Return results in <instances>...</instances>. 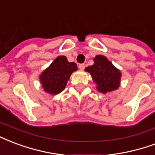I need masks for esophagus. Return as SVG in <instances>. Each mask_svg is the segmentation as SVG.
<instances>
[{
	"label": "esophagus",
	"mask_w": 155,
	"mask_h": 155,
	"mask_svg": "<svg viewBox=\"0 0 155 155\" xmlns=\"http://www.w3.org/2000/svg\"><path fill=\"white\" fill-rule=\"evenodd\" d=\"M84 67H85V65H84V64H83V63L79 65V68L81 69V70H84Z\"/></svg>",
	"instance_id": "esophagus-1"
}]
</instances>
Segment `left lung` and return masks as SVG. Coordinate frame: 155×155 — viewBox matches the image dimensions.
<instances>
[{"label": "left lung", "mask_w": 155, "mask_h": 155, "mask_svg": "<svg viewBox=\"0 0 155 155\" xmlns=\"http://www.w3.org/2000/svg\"><path fill=\"white\" fill-rule=\"evenodd\" d=\"M94 64L88 66L85 71L92 75L97 89L103 94L115 90L120 85L121 72L116 68L107 57L98 55L94 59Z\"/></svg>", "instance_id": "1"}]
</instances>
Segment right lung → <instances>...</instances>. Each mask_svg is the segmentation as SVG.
<instances>
[{"instance_id": "right-lung-1", "label": "right lung", "mask_w": 155, "mask_h": 155, "mask_svg": "<svg viewBox=\"0 0 155 155\" xmlns=\"http://www.w3.org/2000/svg\"><path fill=\"white\" fill-rule=\"evenodd\" d=\"M77 70L74 62H69L66 57L60 56L40 75V82L46 91L57 94L64 90L71 74Z\"/></svg>"}]
</instances>
